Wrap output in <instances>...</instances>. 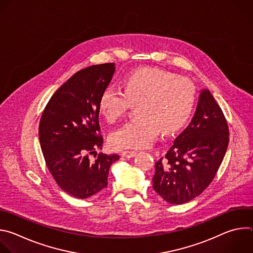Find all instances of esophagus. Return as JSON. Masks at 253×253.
Returning <instances> with one entry per match:
<instances>
[{
  "label": "esophagus",
  "mask_w": 253,
  "mask_h": 253,
  "mask_svg": "<svg viewBox=\"0 0 253 253\" xmlns=\"http://www.w3.org/2000/svg\"><path fill=\"white\" fill-rule=\"evenodd\" d=\"M136 153H137L136 151H129V150H127V151L121 152V155L123 157H126V158H131V157H134L136 155Z\"/></svg>",
  "instance_id": "1"
}]
</instances>
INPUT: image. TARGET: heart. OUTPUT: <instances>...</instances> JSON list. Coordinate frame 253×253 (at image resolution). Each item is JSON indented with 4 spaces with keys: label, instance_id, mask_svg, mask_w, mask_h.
Segmentation results:
<instances>
[{
    "label": "heart",
    "instance_id": "b5f03b06",
    "mask_svg": "<svg viewBox=\"0 0 253 253\" xmlns=\"http://www.w3.org/2000/svg\"><path fill=\"white\" fill-rule=\"evenodd\" d=\"M138 102L139 115L110 136L113 148H146L160 130L169 134L181 128L190 117L195 103V87L186 78L158 68L135 70L125 78L124 91L114 85L104 88L99 109L109 122H115Z\"/></svg>",
    "mask_w": 253,
    "mask_h": 253
}]
</instances>
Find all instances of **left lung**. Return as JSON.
I'll return each mask as SVG.
<instances>
[{
    "mask_svg": "<svg viewBox=\"0 0 253 253\" xmlns=\"http://www.w3.org/2000/svg\"><path fill=\"white\" fill-rule=\"evenodd\" d=\"M228 136L220 107L208 89L201 90L190 124L155 163L153 189L170 204H183L200 195L220 167Z\"/></svg>",
    "mask_w": 253,
    "mask_h": 253,
    "instance_id": "1",
    "label": "left lung"
}]
</instances>
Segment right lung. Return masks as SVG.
<instances>
[{"label": "right lung", "mask_w": 253, "mask_h": 253, "mask_svg": "<svg viewBox=\"0 0 253 253\" xmlns=\"http://www.w3.org/2000/svg\"><path fill=\"white\" fill-rule=\"evenodd\" d=\"M115 72L114 63L80 70L51 97L43 111L39 139L49 171L62 190L86 199L108 185L110 166L120 157L102 149L99 98Z\"/></svg>", "instance_id": "obj_1"}]
</instances>
